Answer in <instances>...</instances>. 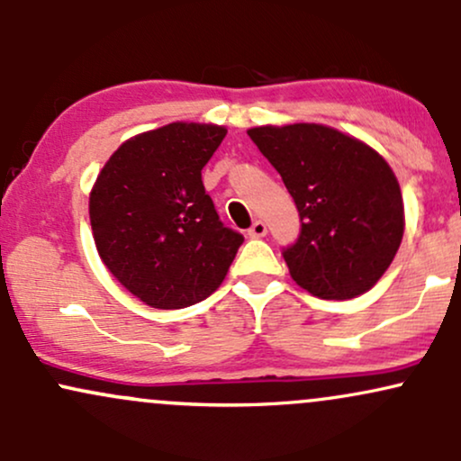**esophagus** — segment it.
Segmentation results:
<instances>
[{"label":"esophagus","mask_w":461,"mask_h":461,"mask_svg":"<svg viewBox=\"0 0 461 461\" xmlns=\"http://www.w3.org/2000/svg\"><path fill=\"white\" fill-rule=\"evenodd\" d=\"M267 223H264V221H256V223H253L251 227H249V236L251 238H262V236H267Z\"/></svg>","instance_id":"34e87169"}]
</instances>
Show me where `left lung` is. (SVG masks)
I'll use <instances>...</instances> for the list:
<instances>
[{
    "label": "left lung",
    "mask_w": 461,
    "mask_h": 461,
    "mask_svg": "<svg viewBox=\"0 0 461 461\" xmlns=\"http://www.w3.org/2000/svg\"><path fill=\"white\" fill-rule=\"evenodd\" d=\"M297 203L301 234L284 249L290 277L321 299L364 294L403 240V197L366 142L319 123L247 130Z\"/></svg>",
    "instance_id": "1"
}]
</instances>
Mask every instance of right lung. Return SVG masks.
<instances>
[{"mask_svg": "<svg viewBox=\"0 0 461 461\" xmlns=\"http://www.w3.org/2000/svg\"><path fill=\"white\" fill-rule=\"evenodd\" d=\"M225 134L223 125L184 121L142 131L110 156L91 190L99 258L151 308L208 299L245 240L221 223L201 182Z\"/></svg>", "mask_w": 461, "mask_h": 461, "instance_id": "obj_1", "label": "right lung"}]
</instances>
